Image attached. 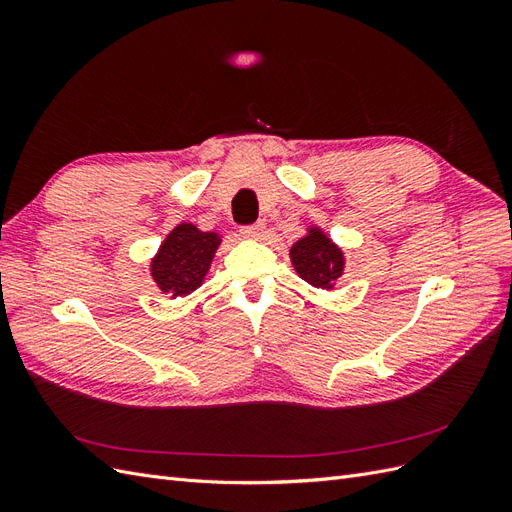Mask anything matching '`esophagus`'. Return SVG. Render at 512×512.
Segmentation results:
<instances>
[{
	"instance_id": "34e87169",
	"label": "esophagus",
	"mask_w": 512,
	"mask_h": 512,
	"mask_svg": "<svg viewBox=\"0 0 512 512\" xmlns=\"http://www.w3.org/2000/svg\"><path fill=\"white\" fill-rule=\"evenodd\" d=\"M265 230H267V226L262 224V222H258V224H252V226H243V228H241V235H243L245 239L260 241L262 237H265Z\"/></svg>"
}]
</instances>
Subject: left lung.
Segmentation results:
<instances>
[{
	"label": "left lung",
	"mask_w": 512,
	"mask_h": 512,
	"mask_svg": "<svg viewBox=\"0 0 512 512\" xmlns=\"http://www.w3.org/2000/svg\"><path fill=\"white\" fill-rule=\"evenodd\" d=\"M290 262L301 280L320 290H331L346 269L344 250L320 226H307L305 235L292 243Z\"/></svg>",
	"instance_id": "8db88e82"
}]
</instances>
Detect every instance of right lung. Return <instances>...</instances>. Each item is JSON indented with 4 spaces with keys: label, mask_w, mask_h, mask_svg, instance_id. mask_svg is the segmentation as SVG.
I'll list each match as a JSON object with an SVG mask.
<instances>
[{
    "label": "right lung",
    "mask_w": 512,
    "mask_h": 512,
    "mask_svg": "<svg viewBox=\"0 0 512 512\" xmlns=\"http://www.w3.org/2000/svg\"><path fill=\"white\" fill-rule=\"evenodd\" d=\"M220 245V232H205L192 222L177 224L149 260L151 280L170 299L188 297L203 286Z\"/></svg>",
    "instance_id": "obj_1"
}]
</instances>
